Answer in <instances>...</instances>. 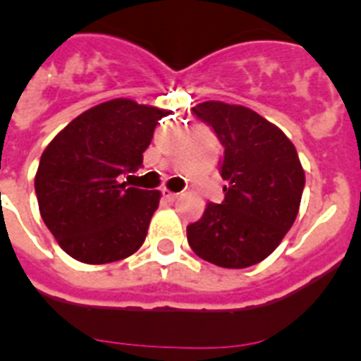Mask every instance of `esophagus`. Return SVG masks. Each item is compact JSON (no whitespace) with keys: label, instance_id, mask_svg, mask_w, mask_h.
<instances>
[{"label":"esophagus","instance_id":"34e87169","mask_svg":"<svg viewBox=\"0 0 361 361\" xmlns=\"http://www.w3.org/2000/svg\"><path fill=\"white\" fill-rule=\"evenodd\" d=\"M162 197H164L166 200H170V202H173V200H177L178 193H173V191H170V190H162Z\"/></svg>","mask_w":361,"mask_h":361}]
</instances>
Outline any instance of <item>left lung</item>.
Masks as SVG:
<instances>
[{"mask_svg": "<svg viewBox=\"0 0 361 361\" xmlns=\"http://www.w3.org/2000/svg\"><path fill=\"white\" fill-rule=\"evenodd\" d=\"M195 116L224 146V202L206 204L186 228L190 247L206 262L244 269L279 247L298 215L304 168L288 135L247 106L204 101Z\"/></svg>", "mask_w": 361, "mask_h": 361, "instance_id": "1", "label": "left lung"}]
</instances>
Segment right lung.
Segmentation results:
<instances>
[{"mask_svg":"<svg viewBox=\"0 0 361 361\" xmlns=\"http://www.w3.org/2000/svg\"><path fill=\"white\" fill-rule=\"evenodd\" d=\"M170 111L117 97L82 111L54 137L36 171L39 213L61 250L82 264L135 253L161 191L121 183L142 164L153 130Z\"/></svg>","mask_w":361,"mask_h":361,"instance_id":"add662e5","label":"right lung"}]
</instances>
